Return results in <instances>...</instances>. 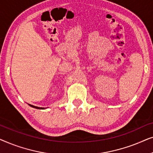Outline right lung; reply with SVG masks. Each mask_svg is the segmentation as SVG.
<instances>
[{"mask_svg": "<svg viewBox=\"0 0 153 153\" xmlns=\"http://www.w3.org/2000/svg\"><path fill=\"white\" fill-rule=\"evenodd\" d=\"M28 105L31 106V107H33V108H37V109H45V108H44V107H38V106H35L31 105V104H28Z\"/></svg>", "mask_w": 153, "mask_h": 153, "instance_id": "add662e5", "label": "right lung"}]
</instances>
